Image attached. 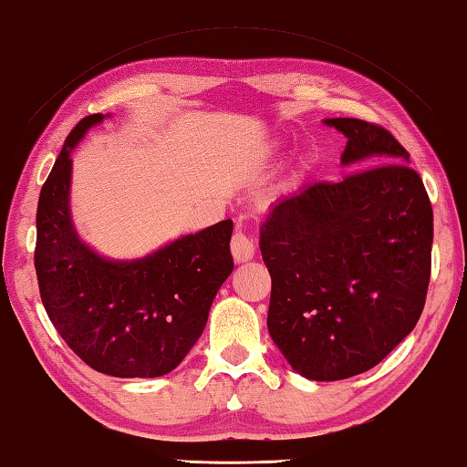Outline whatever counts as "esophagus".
Wrapping results in <instances>:
<instances>
[{
    "instance_id": "esophagus-1",
    "label": "esophagus",
    "mask_w": 467,
    "mask_h": 467,
    "mask_svg": "<svg viewBox=\"0 0 467 467\" xmlns=\"http://www.w3.org/2000/svg\"><path fill=\"white\" fill-rule=\"evenodd\" d=\"M232 254L235 263H246L254 256V242L244 232H235L232 238Z\"/></svg>"
}]
</instances>
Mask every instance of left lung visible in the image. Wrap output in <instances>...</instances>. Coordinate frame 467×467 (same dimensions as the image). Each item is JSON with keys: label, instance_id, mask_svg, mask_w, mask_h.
Wrapping results in <instances>:
<instances>
[{"label": "left lung", "instance_id": "8db88e82", "mask_svg": "<svg viewBox=\"0 0 467 467\" xmlns=\"http://www.w3.org/2000/svg\"><path fill=\"white\" fill-rule=\"evenodd\" d=\"M325 124L346 134L343 165L368 167L281 198L261 227V252L275 346L302 377L341 380L374 368L422 315L432 204L387 128Z\"/></svg>", "mask_w": 467, "mask_h": 467}]
</instances>
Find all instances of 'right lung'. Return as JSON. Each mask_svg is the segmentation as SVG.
Here are the masks:
<instances>
[{
    "label": "right lung",
    "mask_w": 467,
    "mask_h": 467,
    "mask_svg": "<svg viewBox=\"0 0 467 467\" xmlns=\"http://www.w3.org/2000/svg\"><path fill=\"white\" fill-rule=\"evenodd\" d=\"M105 116L67 134L36 206L35 269L47 317L84 364L119 379L171 372L201 337L234 271L232 219L183 235L155 254L113 263L78 240L70 219V152Z\"/></svg>",
    "instance_id": "add662e5"
}]
</instances>
